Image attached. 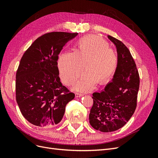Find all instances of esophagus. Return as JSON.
Wrapping results in <instances>:
<instances>
[{
  "label": "esophagus",
  "mask_w": 158,
  "mask_h": 158,
  "mask_svg": "<svg viewBox=\"0 0 158 158\" xmlns=\"http://www.w3.org/2000/svg\"><path fill=\"white\" fill-rule=\"evenodd\" d=\"M82 96H83V94H78V93H76L75 94V97L76 98H80V97H82Z\"/></svg>",
  "instance_id": "esophagus-1"
}]
</instances>
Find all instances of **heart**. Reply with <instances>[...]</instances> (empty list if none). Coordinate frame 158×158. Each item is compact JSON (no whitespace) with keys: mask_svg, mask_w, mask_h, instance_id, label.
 <instances>
[{"mask_svg":"<svg viewBox=\"0 0 158 158\" xmlns=\"http://www.w3.org/2000/svg\"><path fill=\"white\" fill-rule=\"evenodd\" d=\"M108 43L97 35H88L80 39L75 51H65L58 60L60 78L66 85H73L85 72L74 89L88 92L99 82L102 84L111 78L115 72L118 58L116 52L109 48Z\"/></svg>","mask_w":158,"mask_h":158,"instance_id":"obj_1","label":"heart"}]
</instances>
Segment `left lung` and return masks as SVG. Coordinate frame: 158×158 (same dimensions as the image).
Wrapping results in <instances>:
<instances>
[{"mask_svg": "<svg viewBox=\"0 0 158 158\" xmlns=\"http://www.w3.org/2000/svg\"><path fill=\"white\" fill-rule=\"evenodd\" d=\"M107 37L117 48V67L104 90L93 94L94 104L89 114L91 126L103 132L118 130L131 118L136 107L140 85L139 74L130 51L116 38Z\"/></svg>", "mask_w": 158, "mask_h": 158, "instance_id": "obj_1", "label": "left lung"}]
</instances>
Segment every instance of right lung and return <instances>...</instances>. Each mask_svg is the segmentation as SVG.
Returning <instances> with one entry per match:
<instances>
[{
    "label": "right lung",
    "mask_w": 158,
    "mask_h": 158,
    "mask_svg": "<svg viewBox=\"0 0 158 158\" xmlns=\"http://www.w3.org/2000/svg\"><path fill=\"white\" fill-rule=\"evenodd\" d=\"M78 33L51 32L38 37L23 55L16 76V102L22 115L37 127L56 125L75 95L60 82L57 66L63 47Z\"/></svg>",
    "instance_id": "obj_1"
}]
</instances>
